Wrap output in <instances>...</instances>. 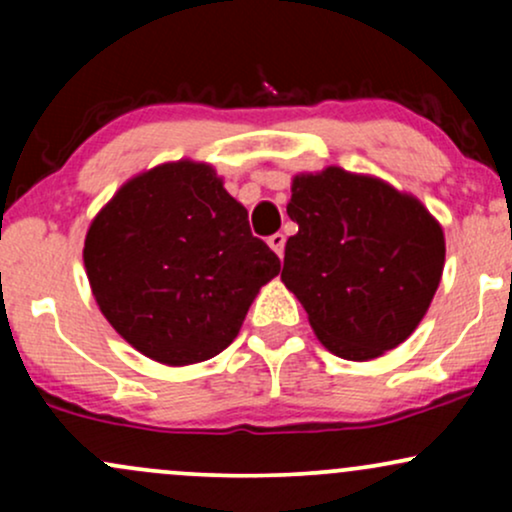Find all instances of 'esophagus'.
Segmentation results:
<instances>
[{"label":"esophagus","instance_id":"34e87169","mask_svg":"<svg viewBox=\"0 0 512 512\" xmlns=\"http://www.w3.org/2000/svg\"><path fill=\"white\" fill-rule=\"evenodd\" d=\"M267 243H269V248H272L276 255H284V245H286V236L284 233H274V236H269L267 238Z\"/></svg>","mask_w":512,"mask_h":512}]
</instances>
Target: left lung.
Listing matches in <instances>:
<instances>
[{"instance_id": "obj_1", "label": "left lung", "mask_w": 512, "mask_h": 512, "mask_svg": "<svg viewBox=\"0 0 512 512\" xmlns=\"http://www.w3.org/2000/svg\"><path fill=\"white\" fill-rule=\"evenodd\" d=\"M298 233L281 281L332 354L368 361L402 344L426 315L445 264L443 228L385 182L325 168L296 175Z\"/></svg>"}]
</instances>
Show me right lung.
<instances>
[{"mask_svg": "<svg viewBox=\"0 0 512 512\" xmlns=\"http://www.w3.org/2000/svg\"><path fill=\"white\" fill-rule=\"evenodd\" d=\"M84 264L110 325L168 366L221 354L281 269L248 209L192 161L129 180L88 228Z\"/></svg>", "mask_w": 512, "mask_h": 512, "instance_id": "obj_1", "label": "right lung"}]
</instances>
